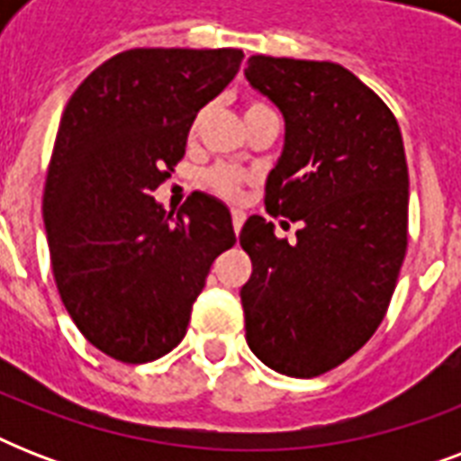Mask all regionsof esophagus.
<instances>
[{"mask_svg": "<svg viewBox=\"0 0 461 461\" xmlns=\"http://www.w3.org/2000/svg\"><path fill=\"white\" fill-rule=\"evenodd\" d=\"M244 220H246V212L244 210H231V227H234V231H241V227H244Z\"/></svg>", "mask_w": 461, "mask_h": 461, "instance_id": "1", "label": "esophagus"}]
</instances>
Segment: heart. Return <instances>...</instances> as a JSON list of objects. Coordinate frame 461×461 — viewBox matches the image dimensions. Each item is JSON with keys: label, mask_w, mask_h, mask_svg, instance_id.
Instances as JSON below:
<instances>
[{"label": "heart", "mask_w": 461, "mask_h": 461, "mask_svg": "<svg viewBox=\"0 0 461 461\" xmlns=\"http://www.w3.org/2000/svg\"><path fill=\"white\" fill-rule=\"evenodd\" d=\"M263 112H270V107H267L266 103H258V100L246 103V117L263 114ZM201 119H203L201 114L195 117L194 131L198 129V124H201ZM203 181H205V186H208L212 194L220 195V198H227V201H239V198H241V194H244V186H246V181H249V176H246L241 169H237V167L217 165L205 172Z\"/></svg>", "instance_id": "obj_1"}]
</instances>
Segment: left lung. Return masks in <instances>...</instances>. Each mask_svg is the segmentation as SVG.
<instances>
[{
  "mask_svg": "<svg viewBox=\"0 0 461 461\" xmlns=\"http://www.w3.org/2000/svg\"><path fill=\"white\" fill-rule=\"evenodd\" d=\"M285 117L266 210L299 222L296 241L253 215L241 287L246 342L273 371L315 378L357 354L393 299L407 253L409 172L397 119L332 61L253 54L244 71Z\"/></svg>",
  "mask_w": 461,
  "mask_h": 461,
  "instance_id": "obj_1",
  "label": "left lung"
}]
</instances>
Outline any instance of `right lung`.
<instances>
[{"mask_svg": "<svg viewBox=\"0 0 461 461\" xmlns=\"http://www.w3.org/2000/svg\"><path fill=\"white\" fill-rule=\"evenodd\" d=\"M241 59L231 47L126 50L61 114L42 194L54 282L83 337L122 364L155 361L184 339L212 260L237 241L220 201L195 191L174 215L153 191Z\"/></svg>", "mask_w": 461, "mask_h": 461, "instance_id": "obj_1", "label": "right lung"}]
</instances>
